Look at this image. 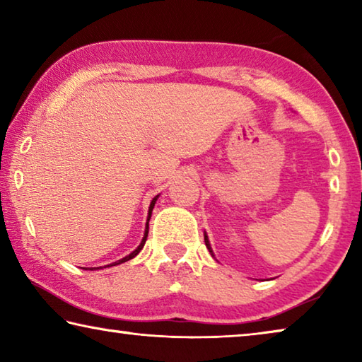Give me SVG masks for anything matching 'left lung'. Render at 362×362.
<instances>
[{
	"label": "left lung",
	"mask_w": 362,
	"mask_h": 362,
	"mask_svg": "<svg viewBox=\"0 0 362 362\" xmlns=\"http://www.w3.org/2000/svg\"><path fill=\"white\" fill-rule=\"evenodd\" d=\"M204 243H206V247H207V249H209V252H211V254H212V249H211V244H209V240H207V236H206V235H204ZM212 255H214V254H212Z\"/></svg>",
	"instance_id": "1"
}]
</instances>
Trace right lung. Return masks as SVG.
I'll list each match as a JSON object with an SVG mask.
<instances>
[{
	"label": "right lung",
	"mask_w": 362,
	"mask_h": 362,
	"mask_svg": "<svg viewBox=\"0 0 362 362\" xmlns=\"http://www.w3.org/2000/svg\"><path fill=\"white\" fill-rule=\"evenodd\" d=\"M156 199H158V196H155V198H153L151 204H150V209H148V218H146V228H145V235H144V240H142V243H140V246H139L136 250H134V252H131L129 255H126L124 259H121V260H118V262H115V263H112V265H119V263H124V262H127V260H131V259H134V257H136V255L140 252V250H142L144 244H145V241H146V236H148V222H150L151 211H153V207H155ZM107 267H110V265H107Z\"/></svg>",
	"instance_id": "obj_1"
}]
</instances>
